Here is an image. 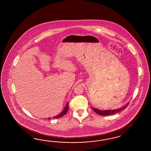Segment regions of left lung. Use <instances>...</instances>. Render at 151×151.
<instances>
[{
	"instance_id": "8db88e82",
	"label": "left lung",
	"mask_w": 151,
	"mask_h": 151,
	"mask_svg": "<svg viewBox=\"0 0 151 151\" xmlns=\"http://www.w3.org/2000/svg\"><path fill=\"white\" fill-rule=\"evenodd\" d=\"M128 105V104L122 107L121 108L118 109L117 110H100L96 109H94V108H93V111H94L96 113H97L98 114H99V115H101V116H107V115H111V114H116V113H118L119 112L125 109Z\"/></svg>"
}]
</instances>
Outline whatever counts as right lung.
Returning a JSON list of instances; mask_svg holds the SVG:
<instances>
[{
    "mask_svg": "<svg viewBox=\"0 0 151 151\" xmlns=\"http://www.w3.org/2000/svg\"><path fill=\"white\" fill-rule=\"evenodd\" d=\"M68 109H69V105H68V104L67 103L64 110L61 113H60L59 114H58L57 116H55V117H53V119H57V118H60L62 117L63 116H64L65 114H66ZM48 119H50V118H48Z\"/></svg>",
    "mask_w": 151,
    "mask_h": 151,
    "instance_id": "1",
    "label": "right lung"
}]
</instances>
